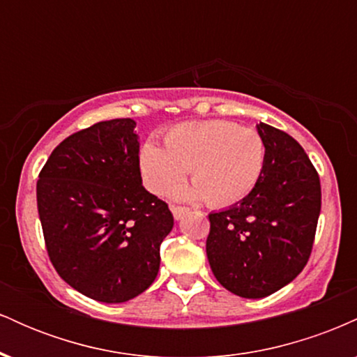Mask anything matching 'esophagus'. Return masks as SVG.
<instances>
[{
	"instance_id": "1",
	"label": "esophagus",
	"mask_w": 357,
	"mask_h": 357,
	"mask_svg": "<svg viewBox=\"0 0 357 357\" xmlns=\"http://www.w3.org/2000/svg\"><path fill=\"white\" fill-rule=\"evenodd\" d=\"M171 211H173V216L176 220H181L184 215H186L188 211H190V208L186 206H176V204H171Z\"/></svg>"
}]
</instances>
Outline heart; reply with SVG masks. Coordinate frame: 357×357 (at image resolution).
<instances>
[{"label":"heart","instance_id":"heart-1","mask_svg":"<svg viewBox=\"0 0 357 357\" xmlns=\"http://www.w3.org/2000/svg\"><path fill=\"white\" fill-rule=\"evenodd\" d=\"M165 146L147 141L139 153L144 184L158 196L166 195L190 169L195 184L174 188V198L228 206L248 196L264 173V139L230 121L174 126L166 132Z\"/></svg>","mask_w":357,"mask_h":357}]
</instances>
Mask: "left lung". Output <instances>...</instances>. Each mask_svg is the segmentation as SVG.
<instances>
[{
	"mask_svg": "<svg viewBox=\"0 0 357 357\" xmlns=\"http://www.w3.org/2000/svg\"><path fill=\"white\" fill-rule=\"evenodd\" d=\"M257 129L265 142L257 186L208 215L210 267L225 289L245 298L267 297L304 270L321 213V181L302 146L264 122Z\"/></svg>",
	"mask_w": 357,
	"mask_h": 357,
	"instance_id": "obj_1",
	"label": "left lung"
}]
</instances>
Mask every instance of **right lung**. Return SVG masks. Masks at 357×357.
Wrapping results in <instances>:
<instances>
[{"label": "right lung", "instance_id": "1", "mask_svg": "<svg viewBox=\"0 0 357 357\" xmlns=\"http://www.w3.org/2000/svg\"><path fill=\"white\" fill-rule=\"evenodd\" d=\"M134 127L132 119H112L72 134L36 183L52 265L73 289L107 304L153 284L174 225L167 203L142 186Z\"/></svg>", "mask_w": 357, "mask_h": 357}]
</instances>
